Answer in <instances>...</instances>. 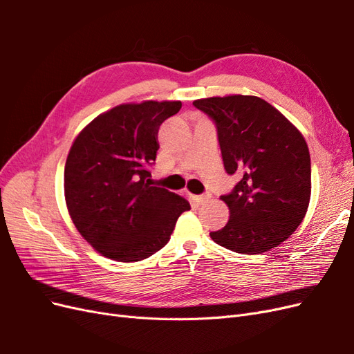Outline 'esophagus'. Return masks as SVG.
<instances>
[{
  "label": "esophagus",
  "instance_id": "34e87169",
  "mask_svg": "<svg viewBox=\"0 0 354 354\" xmlns=\"http://www.w3.org/2000/svg\"><path fill=\"white\" fill-rule=\"evenodd\" d=\"M211 199V195H208V194H203V195H199V196H196V202L198 203H205V202H208Z\"/></svg>",
  "mask_w": 354,
  "mask_h": 354
}]
</instances>
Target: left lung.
I'll use <instances>...</instances> for the list:
<instances>
[{
    "label": "left lung",
    "instance_id": "1",
    "mask_svg": "<svg viewBox=\"0 0 354 354\" xmlns=\"http://www.w3.org/2000/svg\"><path fill=\"white\" fill-rule=\"evenodd\" d=\"M216 125L226 173L238 174L227 203L230 218L211 239L239 254L266 252L301 224L312 192L308 147L297 128L255 95L194 102Z\"/></svg>",
    "mask_w": 354,
    "mask_h": 354
}]
</instances>
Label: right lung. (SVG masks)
<instances>
[{"label": "right lung", "instance_id": "obj_1", "mask_svg": "<svg viewBox=\"0 0 354 354\" xmlns=\"http://www.w3.org/2000/svg\"><path fill=\"white\" fill-rule=\"evenodd\" d=\"M180 109L181 102L121 104L75 138L65 165L66 205L82 238L108 259H147L190 209L185 198L151 183L159 127Z\"/></svg>", "mask_w": 354, "mask_h": 354}]
</instances>
